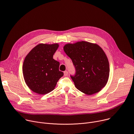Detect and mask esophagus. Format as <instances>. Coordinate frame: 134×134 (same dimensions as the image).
<instances>
[{
	"mask_svg": "<svg viewBox=\"0 0 134 134\" xmlns=\"http://www.w3.org/2000/svg\"><path fill=\"white\" fill-rule=\"evenodd\" d=\"M64 75L65 76H67L68 75V71L67 70H65V71H64Z\"/></svg>",
	"mask_w": 134,
	"mask_h": 134,
	"instance_id": "1",
	"label": "esophagus"
}]
</instances>
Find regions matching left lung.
Here are the masks:
<instances>
[{
  "instance_id": "8db88e82",
  "label": "left lung",
  "mask_w": 134,
  "mask_h": 134,
  "mask_svg": "<svg viewBox=\"0 0 134 134\" xmlns=\"http://www.w3.org/2000/svg\"><path fill=\"white\" fill-rule=\"evenodd\" d=\"M75 69L70 75L76 88L87 94L99 92L106 84L109 74L108 59L98 45L87 42L67 44L64 47Z\"/></svg>"
}]
</instances>
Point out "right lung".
Instances as JSON below:
<instances>
[{"label":"right lung","instance_id":"right-lung-1","mask_svg":"<svg viewBox=\"0 0 134 134\" xmlns=\"http://www.w3.org/2000/svg\"><path fill=\"white\" fill-rule=\"evenodd\" d=\"M58 44H40L25 58L23 74L28 87L34 92L44 94L52 91L57 82L64 75L59 70V62L53 59Z\"/></svg>","mask_w":134,"mask_h":134}]
</instances>
